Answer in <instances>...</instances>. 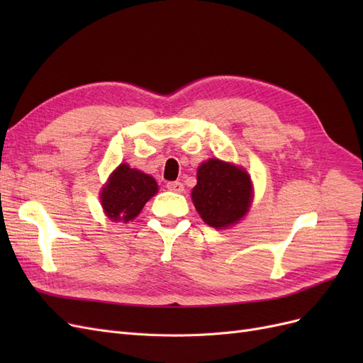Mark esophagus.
<instances>
[{
  "mask_svg": "<svg viewBox=\"0 0 363 363\" xmlns=\"http://www.w3.org/2000/svg\"><path fill=\"white\" fill-rule=\"evenodd\" d=\"M167 188L169 191H172V192H179V194L184 191V186H183L182 182H168L167 183Z\"/></svg>",
  "mask_w": 363,
  "mask_h": 363,
  "instance_id": "1",
  "label": "esophagus"
}]
</instances>
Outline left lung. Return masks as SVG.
I'll use <instances>...</instances> for the list:
<instances>
[{"label":"left lung","mask_w":363,"mask_h":363,"mask_svg":"<svg viewBox=\"0 0 363 363\" xmlns=\"http://www.w3.org/2000/svg\"><path fill=\"white\" fill-rule=\"evenodd\" d=\"M192 201L203 221L215 228L238 223L251 203L248 174L235 164L211 159L196 172Z\"/></svg>","instance_id":"8db88e82"}]
</instances>
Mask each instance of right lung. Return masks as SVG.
I'll return each mask as SVG.
<instances>
[{"label":"right lung","instance_id":"right-lung-1","mask_svg":"<svg viewBox=\"0 0 363 363\" xmlns=\"http://www.w3.org/2000/svg\"><path fill=\"white\" fill-rule=\"evenodd\" d=\"M157 192L156 180L127 163L119 164L101 191V203L107 216L113 221H130Z\"/></svg>","mask_w":363,"mask_h":363}]
</instances>
